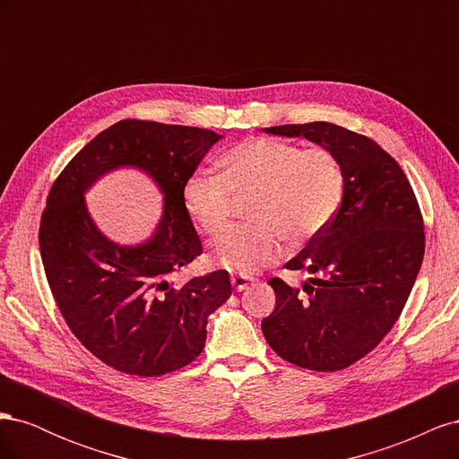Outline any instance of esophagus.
<instances>
[{
  "label": "esophagus",
  "instance_id": "obj_1",
  "mask_svg": "<svg viewBox=\"0 0 459 459\" xmlns=\"http://www.w3.org/2000/svg\"><path fill=\"white\" fill-rule=\"evenodd\" d=\"M253 277L247 275H231V285L235 287V290H245L248 289V285H253Z\"/></svg>",
  "mask_w": 459,
  "mask_h": 459
}]
</instances>
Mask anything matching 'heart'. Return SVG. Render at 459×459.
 <instances>
[{
	"mask_svg": "<svg viewBox=\"0 0 459 459\" xmlns=\"http://www.w3.org/2000/svg\"><path fill=\"white\" fill-rule=\"evenodd\" d=\"M218 174H195L184 187L189 218L206 233L228 226L235 197L253 195L247 216L253 224L235 226L214 247L218 266L251 275L283 253V238L304 243L335 218L344 174L327 149L251 137L228 149Z\"/></svg>",
	"mask_w": 459,
	"mask_h": 459,
	"instance_id": "heart-1",
	"label": "heart"
}]
</instances>
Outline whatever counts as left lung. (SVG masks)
I'll return each mask as SVG.
<instances>
[{
  "mask_svg": "<svg viewBox=\"0 0 459 459\" xmlns=\"http://www.w3.org/2000/svg\"><path fill=\"white\" fill-rule=\"evenodd\" d=\"M307 137L337 157L342 201L331 224L285 264L314 277L302 289L280 277L275 308L262 319L272 351L314 371H337L377 346L404 308L425 255L418 199L398 162L369 137L337 124L264 128Z\"/></svg>",
  "mask_w": 459,
  "mask_h": 459,
  "instance_id": "obj_1",
  "label": "left lung"
}]
</instances>
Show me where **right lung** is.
<instances>
[{"instance_id": "1", "label": "right lung", "mask_w": 459, "mask_h": 459, "mask_svg": "<svg viewBox=\"0 0 459 459\" xmlns=\"http://www.w3.org/2000/svg\"><path fill=\"white\" fill-rule=\"evenodd\" d=\"M221 140L212 130L120 120L95 135L55 179L39 221V253L66 325L86 349L128 375L159 377L191 364L208 316L231 295L226 270L176 285L172 275L203 253L184 187ZM118 168L145 171L163 193L156 233L118 246L94 226L85 191Z\"/></svg>"}]
</instances>
